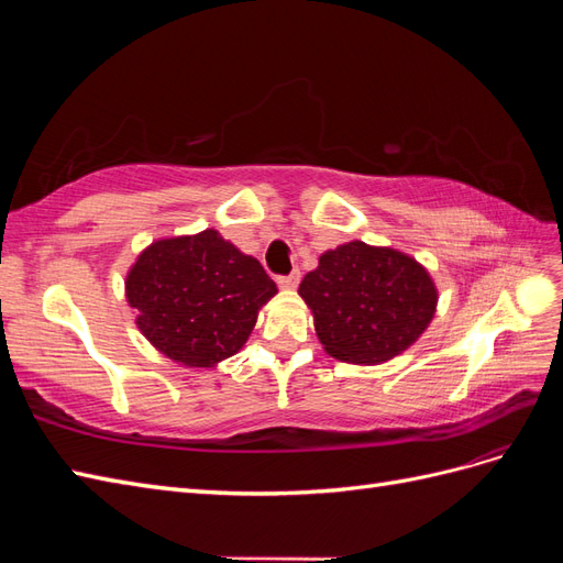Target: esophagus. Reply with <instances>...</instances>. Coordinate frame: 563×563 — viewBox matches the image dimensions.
I'll return each mask as SVG.
<instances>
[{"mask_svg": "<svg viewBox=\"0 0 563 563\" xmlns=\"http://www.w3.org/2000/svg\"><path fill=\"white\" fill-rule=\"evenodd\" d=\"M298 282H300V272H298V269H294L291 275H286V277H279V279H277V284H279L282 288H296Z\"/></svg>", "mask_w": 563, "mask_h": 563, "instance_id": "esophagus-1", "label": "esophagus"}]
</instances>
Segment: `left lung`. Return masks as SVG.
Listing matches in <instances>:
<instances>
[{
	"label": "left lung",
	"mask_w": 563,
	"mask_h": 563,
	"mask_svg": "<svg viewBox=\"0 0 563 563\" xmlns=\"http://www.w3.org/2000/svg\"><path fill=\"white\" fill-rule=\"evenodd\" d=\"M327 354L383 364L411 347L437 312V286L416 258L389 246L347 242L319 255L298 288Z\"/></svg>",
	"instance_id": "left-lung-1"
}]
</instances>
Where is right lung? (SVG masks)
Masks as SVG:
<instances>
[{
	"label": "right lung",
	"instance_id": "right-lung-1",
	"mask_svg": "<svg viewBox=\"0 0 563 563\" xmlns=\"http://www.w3.org/2000/svg\"><path fill=\"white\" fill-rule=\"evenodd\" d=\"M124 288L150 345L187 368H213L240 352L277 294L263 265L211 228L152 242Z\"/></svg>",
	"mask_w": 563,
	"mask_h": 563
}]
</instances>
